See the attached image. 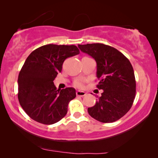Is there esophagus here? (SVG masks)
I'll return each instance as SVG.
<instances>
[{"instance_id":"34e87169","label":"esophagus","mask_w":158,"mask_h":158,"mask_svg":"<svg viewBox=\"0 0 158 158\" xmlns=\"http://www.w3.org/2000/svg\"><path fill=\"white\" fill-rule=\"evenodd\" d=\"M76 95H77V96L83 97L84 96H85L86 93L84 92V91H81V90H77V91H76Z\"/></svg>"}]
</instances>
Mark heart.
Segmentation results:
<instances>
[{
	"mask_svg": "<svg viewBox=\"0 0 158 158\" xmlns=\"http://www.w3.org/2000/svg\"><path fill=\"white\" fill-rule=\"evenodd\" d=\"M73 85H74L75 87H76V88H83V86H84V81L82 79H77L74 82Z\"/></svg>",
	"mask_w": 158,
	"mask_h": 158,
	"instance_id": "b5f03b06",
	"label": "heart"
}]
</instances>
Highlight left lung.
Masks as SVG:
<instances>
[{"label": "left lung", "mask_w": 158, "mask_h": 158, "mask_svg": "<svg viewBox=\"0 0 158 158\" xmlns=\"http://www.w3.org/2000/svg\"><path fill=\"white\" fill-rule=\"evenodd\" d=\"M84 53L96 60L97 88L103 90L89 115L98 122L111 123L124 116L131 109L135 98L136 81L129 60L117 49L100 43L78 44Z\"/></svg>", "instance_id": "left-lung-1"}]
</instances>
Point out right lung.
<instances>
[{
	"instance_id": "1",
	"label": "right lung",
	"mask_w": 158,
	"mask_h": 158,
	"mask_svg": "<svg viewBox=\"0 0 158 158\" xmlns=\"http://www.w3.org/2000/svg\"><path fill=\"white\" fill-rule=\"evenodd\" d=\"M79 53L75 45L50 44L36 49L27 58L18 77V98L30 118L49 125L66 115L68 103L76 97L75 90L57 89L53 81L65 59Z\"/></svg>"
}]
</instances>
